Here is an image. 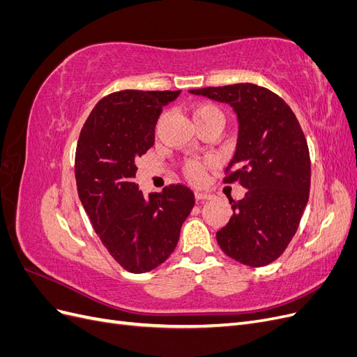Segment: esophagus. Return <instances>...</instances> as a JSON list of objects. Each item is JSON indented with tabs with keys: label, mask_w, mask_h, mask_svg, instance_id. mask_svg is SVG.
Segmentation results:
<instances>
[{
	"label": "esophagus",
	"mask_w": 357,
	"mask_h": 357,
	"mask_svg": "<svg viewBox=\"0 0 357 357\" xmlns=\"http://www.w3.org/2000/svg\"><path fill=\"white\" fill-rule=\"evenodd\" d=\"M195 198L198 201H205V199H211L213 195H210V193H204V192H195Z\"/></svg>",
	"instance_id": "esophagus-1"
}]
</instances>
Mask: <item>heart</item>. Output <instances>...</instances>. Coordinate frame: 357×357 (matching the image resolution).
<instances>
[{"label": "heart", "mask_w": 357, "mask_h": 357, "mask_svg": "<svg viewBox=\"0 0 357 357\" xmlns=\"http://www.w3.org/2000/svg\"><path fill=\"white\" fill-rule=\"evenodd\" d=\"M190 116H192L193 123H195L197 126H199L205 122L214 121V119H218V121H223V116H222L220 110L213 104H193L190 107ZM205 168H207V164H204V162L192 160L186 164L185 174L192 183H201L204 180Z\"/></svg>", "instance_id": "b5f03b06"}]
</instances>
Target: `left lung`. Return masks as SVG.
Returning a JSON list of instances; mask_svg holds the SVG:
<instances>
[{"mask_svg":"<svg viewBox=\"0 0 357 357\" xmlns=\"http://www.w3.org/2000/svg\"><path fill=\"white\" fill-rule=\"evenodd\" d=\"M229 104L238 117V139L225 183L247 189L229 201L232 215L215 234L222 250L248 266L282 256L304 213L311 181L308 144L290 107L262 86L236 83L190 91Z\"/></svg>","mask_w":357,"mask_h":357,"instance_id":"8db88e82","label":"left lung"}]
</instances>
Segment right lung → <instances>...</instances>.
<instances>
[{
	"mask_svg": "<svg viewBox=\"0 0 357 357\" xmlns=\"http://www.w3.org/2000/svg\"><path fill=\"white\" fill-rule=\"evenodd\" d=\"M178 95L126 89L104 96L84 122L75 150L83 208L114 261L134 274L167 261L195 204L193 192L183 185L144 197L134 180L135 160L155 144L162 109Z\"/></svg>",
	"mask_w": 357,
	"mask_h": 357,
	"instance_id": "right-lung-1",
	"label": "right lung"
}]
</instances>
